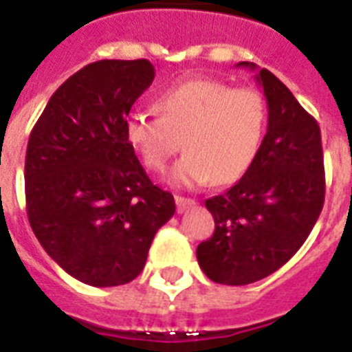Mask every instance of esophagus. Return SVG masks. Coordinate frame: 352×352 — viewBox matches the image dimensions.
<instances>
[{
  "label": "esophagus",
  "mask_w": 352,
  "mask_h": 352,
  "mask_svg": "<svg viewBox=\"0 0 352 352\" xmlns=\"http://www.w3.org/2000/svg\"><path fill=\"white\" fill-rule=\"evenodd\" d=\"M194 204H196L194 199L183 198V196H175V206H177V211H179V213H184V211H186L188 207L194 206Z\"/></svg>",
  "instance_id": "34e87169"
}]
</instances>
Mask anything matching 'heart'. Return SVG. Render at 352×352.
I'll return each mask as SVG.
<instances>
[{
    "mask_svg": "<svg viewBox=\"0 0 352 352\" xmlns=\"http://www.w3.org/2000/svg\"><path fill=\"white\" fill-rule=\"evenodd\" d=\"M154 105L158 115L131 113L124 135L153 171L168 168L183 141L186 153L169 173L171 184H232L252 168L267 124L260 92L190 79L166 88Z\"/></svg>",
    "mask_w": 352,
    "mask_h": 352,
    "instance_id": "heart-1",
    "label": "heart"
}]
</instances>
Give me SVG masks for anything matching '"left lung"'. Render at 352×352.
I'll list each match as a JSON object with an SVG mask.
<instances>
[{"mask_svg": "<svg viewBox=\"0 0 352 352\" xmlns=\"http://www.w3.org/2000/svg\"><path fill=\"white\" fill-rule=\"evenodd\" d=\"M267 101V131L252 168L228 192L206 201L213 236L196 256L221 285H249L287 264L303 245L324 204V158L317 120L272 72L251 62Z\"/></svg>", "mask_w": 352, "mask_h": 352, "instance_id": "1", "label": "left lung"}]
</instances>
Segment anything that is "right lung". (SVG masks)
<instances>
[{
    "instance_id": "obj_1",
    "label": "right lung",
    "mask_w": 352,
    "mask_h": 352,
    "mask_svg": "<svg viewBox=\"0 0 352 352\" xmlns=\"http://www.w3.org/2000/svg\"><path fill=\"white\" fill-rule=\"evenodd\" d=\"M153 79L148 60L88 64L52 94L30 133V226L50 258L90 287L135 279L175 213L173 196L146 177L124 135Z\"/></svg>"
}]
</instances>
